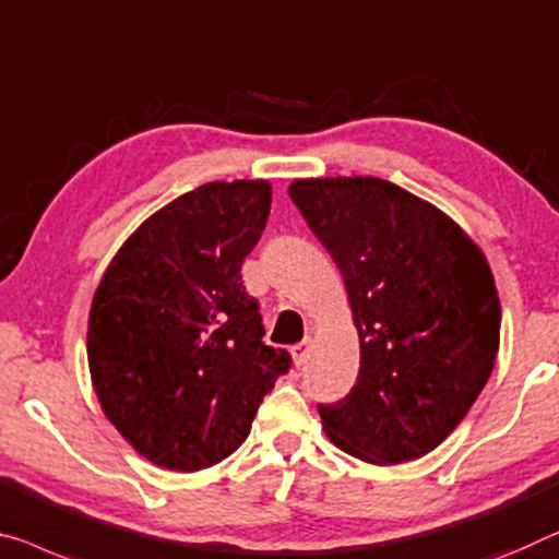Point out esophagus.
<instances>
[{"instance_id": "1", "label": "esophagus", "mask_w": 559, "mask_h": 559, "mask_svg": "<svg viewBox=\"0 0 559 559\" xmlns=\"http://www.w3.org/2000/svg\"><path fill=\"white\" fill-rule=\"evenodd\" d=\"M309 349H312V340H309V337H305L302 342H297V345L289 349V352H292V359H295V365H297V367H302V365H305V359H307V355H309Z\"/></svg>"}]
</instances>
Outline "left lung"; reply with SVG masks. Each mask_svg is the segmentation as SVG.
Segmentation results:
<instances>
[{
	"label": "left lung",
	"mask_w": 559,
	"mask_h": 559,
	"mask_svg": "<svg viewBox=\"0 0 559 559\" xmlns=\"http://www.w3.org/2000/svg\"><path fill=\"white\" fill-rule=\"evenodd\" d=\"M287 192L340 267L359 334L357 384L320 405L324 432L369 465L423 457L465 419L500 349L485 252L388 179H295Z\"/></svg>",
	"instance_id": "obj_1"
}]
</instances>
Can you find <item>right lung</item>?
<instances>
[{"mask_svg": "<svg viewBox=\"0 0 559 559\" xmlns=\"http://www.w3.org/2000/svg\"><path fill=\"white\" fill-rule=\"evenodd\" d=\"M272 204L267 179L210 182L136 227L94 292L87 359L102 412L152 465L197 472L247 440L292 359L262 342L242 262Z\"/></svg>", "mask_w": 559, "mask_h": 559, "instance_id": "1", "label": "right lung"}]
</instances>
